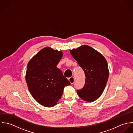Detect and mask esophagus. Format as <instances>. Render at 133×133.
I'll use <instances>...</instances> for the list:
<instances>
[{"mask_svg": "<svg viewBox=\"0 0 133 133\" xmlns=\"http://www.w3.org/2000/svg\"><path fill=\"white\" fill-rule=\"evenodd\" d=\"M68 80H69V82H70V83H71V84H74V82H75V79H74V77H70V78L68 79Z\"/></svg>", "mask_w": 133, "mask_h": 133, "instance_id": "esophagus-1", "label": "esophagus"}]
</instances>
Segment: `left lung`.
<instances>
[{
  "label": "left lung",
  "mask_w": 133,
  "mask_h": 133,
  "mask_svg": "<svg viewBox=\"0 0 133 133\" xmlns=\"http://www.w3.org/2000/svg\"><path fill=\"white\" fill-rule=\"evenodd\" d=\"M70 54L84 71V87L77 90L83 100L92 102L102 94L106 85L109 69L106 58L99 52L88 45L70 51Z\"/></svg>",
  "instance_id": "1"
}]
</instances>
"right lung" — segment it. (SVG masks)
<instances>
[{"label":"right lung","instance_id":"obj_1","mask_svg":"<svg viewBox=\"0 0 133 133\" xmlns=\"http://www.w3.org/2000/svg\"><path fill=\"white\" fill-rule=\"evenodd\" d=\"M63 55L62 51L45 47L27 64L25 79L28 90L34 98L44 107L55 106L65 87L70 84L56 67Z\"/></svg>","mask_w":133,"mask_h":133}]
</instances>
